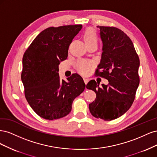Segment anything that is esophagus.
I'll return each instance as SVG.
<instances>
[{"label": "esophagus", "instance_id": "1", "mask_svg": "<svg viewBox=\"0 0 157 157\" xmlns=\"http://www.w3.org/2000/svg\"><path fill=\"white\" fill-rule=\"evenodd\" d=\"M83 79H84V82L85 84H87V83H88V81H89V79H88V78H84Z\"/></svg>", "mask_w": 157, "mask_h": 157}]
</instances>
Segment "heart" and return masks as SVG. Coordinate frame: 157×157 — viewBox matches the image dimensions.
Segmentation results:
<instances>
[{"instance_id": "b5f03b06", "label": "heart", "mask_w": 157, "mask_h": 157, "mask_svg": "<svg viewBox=\"0 0 157 157\" xmlns=\"http://www.w3.org/2000/svg\"><path fill=\"white\" fill-rule=\"evenodd\" d=\"M84 40L86 45L96 43L98 41V35L93 29H88L84 31ZM94 66V63L91 61L88 60H78L76 63V67L78 69L79 72L82 75H87L90 70Z\"/></svg>"}]
</instances>
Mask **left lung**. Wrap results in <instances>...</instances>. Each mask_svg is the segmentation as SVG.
I'll return each mask as SVG.
<instances>
[{
	"mask_svg": "<svg viewBox=\"0 0 157 157\" xmlns=\"http://www.w3.org/2000/svg\"><path fill=\"white\" fill-rule=\"evenodd\" d=\"M102 41L100 63L96 75L107 79L105 85L92 80L86 88L96 94L89 105L92 115L104 121L121 117L134 100L140 84V59L131 39L116 27L98 26Z\"/></svg>",
	"mask_w": 157,
	"mask_h": 157,
	"instance_id": "1",
	"label": "left lung"
}]
</instances>
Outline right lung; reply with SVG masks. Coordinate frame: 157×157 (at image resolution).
<instances>
[{"label": "right lung", "mask_w": 157, "mask_h": 157, "mask_svg": "<svg viewBox=\"0 0 157 157\" xmlns=\"http://www.w3.org/2000/svg\"><path fill=\"white\" fill-rule=\"evenodd\" d=\"M82 25L48 27L33 40L23 57L21 81L27 102L46 120L67 115L75 98L85 88L82 78L73 74L61 80L60 61L67 59L69 46Z\"/></svg>", "instance_id": "add662e5"}]
</instances>
